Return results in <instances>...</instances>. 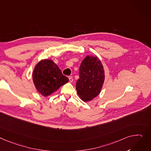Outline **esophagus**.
<instances>
[{
	"instance_id": "esophagus-1",
	"label": "esophagus",
	"mask_w": 151,
	"mask_h": 151,
	"mask_svg": "<svg viewBox=\"0 0 151 151\" xmlns=\"http://www.w3.org/2000/svg\"><path fill=\"white\" fill-rule=\"evenodd\" d=\"M69 81L70 83H72L73 81V78L72 76H69Z\"/></svg>"
}]
</instances>
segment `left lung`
<instances>
[{
  "mask_svg": "<svg viewBox=\"0 0 151 151\" xmlns=\"http://www.w3.org/2000/svg\"><path fill=\"white\" fill-rule=\"evenodd\" d=\"M104 79L101 61L96 56L87 55L79 67V78L76 84L78 96L84 102L91 101L101 92Z\"/></svg>",
  "mask_w": 151,
  "mask_h": 151,
  "instance_id": "left-lung-1",
  "label": "left lung"
}]
</instances>
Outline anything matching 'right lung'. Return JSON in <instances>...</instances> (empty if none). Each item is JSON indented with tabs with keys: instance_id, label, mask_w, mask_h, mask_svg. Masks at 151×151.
<instances>
[{
	"instance_id": "add662e5",
	"label": "right lung",
	"mask_w": 151,
	"mask_h": 151,
	"mask_svg": "<svg viewBox=\"0 0 151 151\" xmlns=\"http://www.w3.org/2000/svg\"><path fill=\"white\" fill-rule=\"evenodd\" d=\"M33 81L37 92L44 96L52 94L69 81L59 67L51 59H42L35 67Z\"/></svg>"
}]
</instances>
